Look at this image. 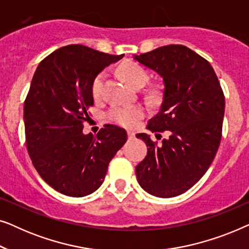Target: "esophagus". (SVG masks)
<instances>
[{
  "label": "esophagus",
  "instance_id": "esophagus-1",
  "mask_svg": "<svg viewBox=\"0 0 249 249\" xmlns=\"http://www.w3.org/2000/svg\"><path fill=\"white\" fill-rule=\"evenodd\" d=\"M128 137H129V139H134L135 138V132L134 131H128Z\"/></svg>",
  "mask_w": 249,
  "mask_h": 249
}]
</instances>
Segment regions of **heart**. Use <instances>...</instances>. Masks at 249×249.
I'll return each mask as SVG.
<instances>
[{
  "mask_svg": "<svg viewBox=\"0 0 249 249\" xmlns=\"http://www.w3.org/2000/svg\"><path fill=\"white\" fill-rule=\"evenodd\" d=\"M119 72L129 85L135 88L144 87L148 81V72L144 67L136 62H124L119 67ZM105 73L100 72L94 77L90 85V91L94 100H100L103 94ZM145 110L141 105H114L107 111V118L114 124L130 128L144 117Z\"/></svg>",
  "mask_w": 249,
  "mask_h": 249,
  "instance_id": "heart-1",
  "label": "heart"
}]
</instances>
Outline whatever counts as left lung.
I'll return each instance as SVG.
<instances>
[{
  "label": "left lung",
  "instance_id": "left-lung-1",
  "mask_svg": "<svg viewBox=\"0 0 249 249\" xmlns=\"http://www.w3.org/2000/svg\"><path fill=\"white\" fill-rule=\"evenodd\" d=\"M134 59L163 78L159 113L148 121L152 132L168 130L161 144L137 134L147 155L136 166L138 183L153 196L181 195L205 175L222 136L224 95L209 61L187 46L166 45Z\"/></svg>",
  "mask_w": 249,
  "mask_h": 249
}]
</instances>
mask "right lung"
Segmentation results:
<instances>
[{"instance_id":"obj_1","label":"right lung","mask_w":249,"mask_h":249,"mask_svg":"<svg viewBox=\"0 0 249 249\" xmlns=\"http://www.w3.org/2000/svg\"><path fill=\"white\" fill-rule=\"evenodd\" d=\"M122 57L68 45L46 56L34 74L23 107L27 149L44 181L63 195L83 197L100 188L127 142L124 129L113 124L95 137L83 132L94 105L91 81Z\"/></svg>"}]
</instances>
